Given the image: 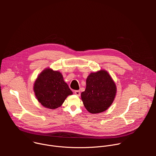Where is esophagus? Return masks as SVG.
Masks as SVG:
<instances>
[{"label": "esophagus", "mask_w": 156, "mask_h": 156, "mask_svg": "<svg viewBox=\"0 0 156 156\" xmlns=\"http://www.w3.org/2000/svg\"><path fill=\"white\" fill-rule=\"evenodd\" d=\"M75 94L76 96H80V94H81L80 91H78V90H76V91H75Z\"/></svg>", "instance_id": "obj_1"}]
</instances>
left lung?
<instances>
[{
  "mask_svg": "<svg viewBox=\"0 0 156 156\" xmlns=\"http://www.w3.org/2000/svg\"><path fill=\"white\" fill-rule=\"evenodd\" d=\"M117 93L115 83L108 72L101 70L89 75L86 87L81 94L86 110L91 114L106 110L112 104Z\"/></svg>",
  "mask_w": 156,
  "mask_h": 156,
  "instance_id": "1",
  "label": "left lung"
}]
</instances>
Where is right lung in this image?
<instances>
[{
  "label": "right lung",
  "mask_w": 156,
  "mask_h": 156,
  "mask_svg": "<svg viewBox=\"0 0 156 156\" xmlns=\"http://www.w3.org/2000/svg\"><path fill=\"white\" fill-rule=\"evenodd\" d=\"M34 92L37 101L50 109L60 107L66 97L73 94L62 73L49 68L44 70L37 78Z\"/></svg>",
  "instance_id": "1"
}]
</instances>
